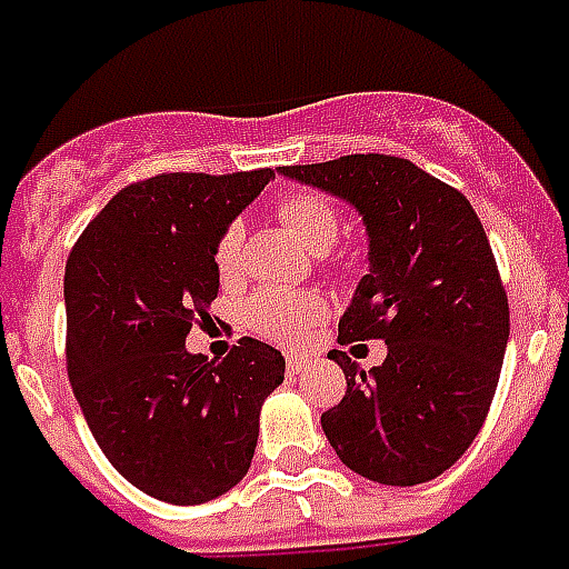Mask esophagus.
Returning <instances> with one entry per match:
<instances>
[{"label": "esophagus", "instance_id": "1", "mask_svg": "<svg viewBox=\"0 0 569 569\" xmlns=\"http://www.w3.org/2000/svg\"><path fill=\"white\" fill-rule=\"evenodd\" d=\"M303 366H307V357H301V355H289V360H286V369H289V375H301Z\"/></svg>", "mask_w": 569, "mask_h": 569}]
</instances>
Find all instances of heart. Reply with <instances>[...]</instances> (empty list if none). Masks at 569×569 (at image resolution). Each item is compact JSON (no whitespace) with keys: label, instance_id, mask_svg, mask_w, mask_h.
<instances>
[{"label":"heart","instance_id":"heart-1","mask_svg":"<svg viewBox=\"0 0 569 569\" xmlns=\"http://www.w3.org/2000/svg\"><path fill=\"white\" fill-rule=\"evenodd\" d=\"M277 218L286 223V230L301 241L303 248L325 250L333 244L339 232V214L330 200L312 191H292L277 203ZM241 241L244 230L239 221L223 227L214 244V266L223 277L239 271ZM325 316V301L312 292H283V289H262L244 307V319L257 333L283 342V346H298L316 321Z\"/></svg>","mask_w":569,"mask_h":569}]
</instances>
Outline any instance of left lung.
I'll use <instances>...</instances> for the list:
<instances>
[{
    "label": "left lung",
    "instance_id": "obj_1",
    "mask_svg": "<svg viewBox=\"0 0 569 569\" xmlns=\"http://www.w3.org/2000/svg\"><path fill=\"white\" fill-rule=\"evenodd\" d=\"M360 212L369 274L339 319V346L383 339L363 372L346 351V396L321 428L357 476L410 487L442 476L487 419L511 333L508 295L476 209L407 159L342 156L280 168Z\"/></svg>",
    "mask_w": 569,
    "mask_h": 569
}]
</instances>
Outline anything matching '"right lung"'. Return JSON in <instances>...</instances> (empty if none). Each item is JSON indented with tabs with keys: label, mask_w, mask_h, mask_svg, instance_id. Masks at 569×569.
Masks as SVG:
<instances>
[{
	"label": "right lung",
	"mask_w": 569,
	"mask_h": 569,
	"mask_svg": "<svg viewBox=\"0 0 569 569\" xmlns=\"http://www.w3.org/2000/svg\"><path fill=\"white\" fill-rule=\"evenodd\" d=\"M271 180L259 168L127 186L67 259L73 396L111 467L162 502L200 505L239 485L262 401L283 383V355L259 339H239L223 360L186 348L218 298V236Z\"/></svg>",
	"instance_id": "add662e5"
}]
</instances>
